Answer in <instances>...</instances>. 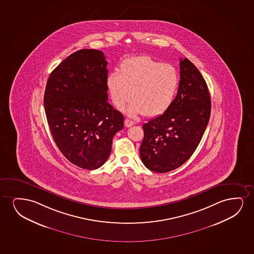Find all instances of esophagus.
Instances as JSON below:
<instances>
[{
    "mask_svg": "<svg viewBox=\"0 0 254 254\" xmlns=\"http://www.w3.org/2000/svg\"><path fill=\"white\" fill-rule=\"evenodd\" d=\"M124 124H125V127H130L134 125V122L130 121L128 119H126Z\"/></svg>",
    "mask_w": 254,
    "mask_h": 254,
    "instance_id": "esophagus-1",
    "label": "esophagus"
}]
</instances>
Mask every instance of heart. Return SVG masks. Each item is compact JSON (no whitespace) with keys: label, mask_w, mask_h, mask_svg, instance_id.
<instances>
[{"label":"heart","mask_w":254,"mask_h":254,"mask_svg":"<svg viewBox=\"0 0 254 254\" xmlns=\"http://www.w3.org/2000/svg\"><path fill=\"white\" fill-rule=\"evenodd\" d=\"M179 74L174 66L163 64L150 56L125 60L118 73H112L107 79L113 103L122 109L132 97L127 108L131 116L143 114L155 117L167 111L179 87Z\"/></svg>","instance_id":"b5f03b06"}]
</instances>
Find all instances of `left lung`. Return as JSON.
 <instances>
[{"mask_svg": "<svg viewBox=\"0 0 254 254\" xmlns=\"http://www.w3.org/2000/svg\"><path fill=\"white\" fill-rule=\"evenodd\" d=\"M176 97L163 115L142 126L139 148L149 170L167 173L181 167L194 153L211 115V97L205 79L188 59H181Z\"/></svg>", "mask_w": 254, "mask_h": 254, "instance_id": "obj_1", "label": "left lung"}]
</instances>
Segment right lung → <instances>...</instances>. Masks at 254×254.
<instances>
[{"label":"right lung","mask_w":254,"mask_h":254,"mask_svg":"<svg viewBox=\"0 0 254 254\" xmlns=\"http://www.w3.org/2000/svg\"><path fill=\"white\" fill-rule=\"evenodd\" d=\"M108 62L95 49L70 55L50 73L44 108L53 138L77 167L93 170L107 161L124 116L108 102Z\"/></svg>","instance_id":"obj_1"}]
</instances>
